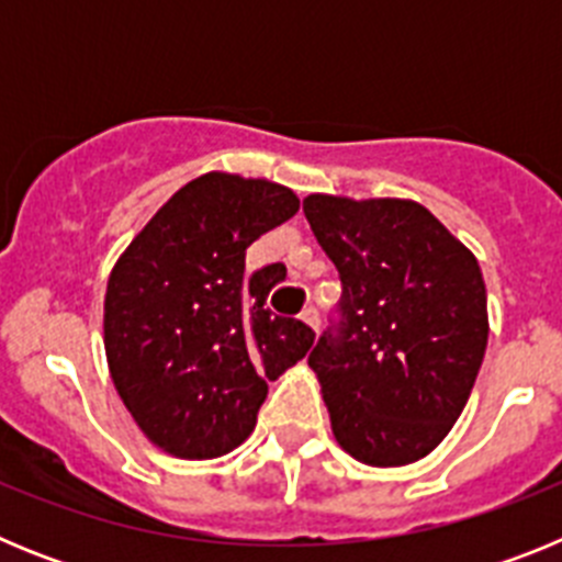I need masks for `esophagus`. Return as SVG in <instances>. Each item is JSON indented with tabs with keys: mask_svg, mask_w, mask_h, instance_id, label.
Instances as JSON below:
<instances>
[{
	"mask_svg": "<svg viewBox=\"0 0 562 562\" xmlns=\"http://www.w3.org/2000/svg\"><path fill=\"white\" fill-rule=\"evenodd\" d=\"M301 321H304V324L310 326V329L317 331V310H315V306H306V310L301 312Z\"/></svg>",
	"mask_w": 562,
	"mask_h": 562,
	"instance_id": "esophagus-1",
	"label": "esophagus"
}]
</instances>
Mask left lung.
<instances>
[{"label":"left lung","mask_w":562,"mask_h":562,"mask_svg":"<svg viewBox=\"0 0 562 562\" xmlns=\"http://www.w3.org/2000/svg\"><path fill=\"white\" fill-rule=\"evenodd\" d=\"M304 213L342 281L340 329L310 355L331 434L362 464H414L450 434L484 360L479 261L414 200L310 193Z\"/></svg>","instance_id":"obj_1"}]
</instances>
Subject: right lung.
I'll list each match as a JSON object with an SVG mask.
<instances>
[{
	"label": "right lung",
	"mask_w": 562,
	"mask_h": 562,
	"mask_svg": "<svg viewBox=\"0 0 562 562\" xmlns=\"http://www.w3.org/2000/svg\"><path fill=\"white\" fill-rule=\"evenodd\" d=\"M286 186L207 171L154 213L109 272L103 349L114 391L154 448L216 459L256 428L267 380L315 331L272 315L284 267L245 276V250L297 213Z\"/></svg>",
	"instance_id": "add662e5"
}]
</instances>
